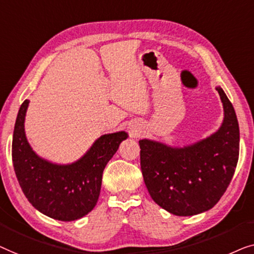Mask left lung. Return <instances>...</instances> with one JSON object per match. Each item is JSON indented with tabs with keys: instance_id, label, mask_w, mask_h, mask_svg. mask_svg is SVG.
I'll list each match as a JSON object with an SVG mask.
<instances>
[{
	"instance_id": "8db88e82",
	"label": "left lung",
	"mask_w": 254,
	"mask_h": 254,
	"mask_svg": "<svg viewBox=\"0 0 254 254\" xmlns=\"http://www.w3.org/2000/svg\"><path fill=\"white\" fill-rule=\"evenodd\" d=\"M224 119L219 130L184 147L141 139L140 167L146 188L160 207L191 216L216 205L229 187L239 155V127L226 93L216 87Z\"/></svg>"
}]
</instances>
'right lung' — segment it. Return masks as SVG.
<instances>
[{"label": "right lung", "mask_w": 254, "mask_h": 254, "mask_svg": "<svg viewBox=\"0 0 254 254\" xmlns=\"http://www.w3.org/2000/svg\"><path fill=\"white\" fill-rule=\"evenodd\" d=\"M28 103V100L21 103L12 138V162L21 190L34 208L52 219H80L95 207L103 169L127 133L120 131L101 135L73 163L49 162L32 149L25 135Z\"/></svg>", "instance_id": "right-lung-1"}]
</instances>
